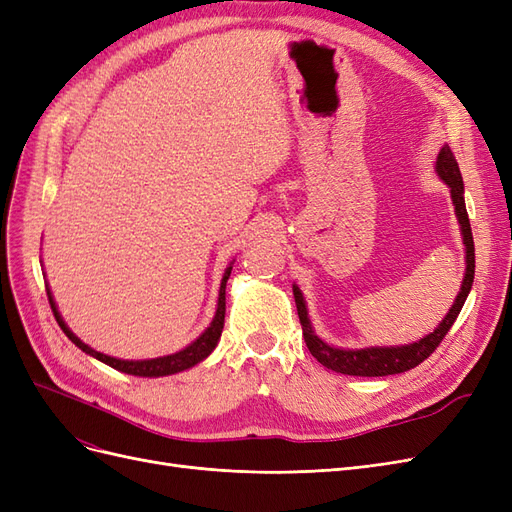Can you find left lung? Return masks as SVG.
I'll return each mask as SVG.
<instances>
[{
    "label": "left lung",
    "mask_w": 512,
    "mask_h": 512,
    "mask_svg": "<svg viewBox=\"0 0 512 512\" xmlns=\"http://www.w3.org/2000/svg\"><path fill=\"white\" fill-rule=\"evenodd\" d=\"M436 173L448 185V188H451V198H453L455 213H457V220L461 226L463 245H466V275H463L461 290L457 294L453 307L448 309V314L438 324V329H433V333L425 335L423 339H418V342H414V344L391 346V348L389 346H374V348H361V350H346V348L329 346L327 342H322V339L316 335L312 322H309V316H307L303 292L299 290V286H292L294 303H297L305 344H307L309 352H312L314 359L327 369H333V371H337V374L367 376V378L401 374V371H408L416 365H421L427 356L442 344L446 333L451 331L453 322L457 320L463 303H466L472 282H474V239H472V228H470L468 211H466V198H463L461 170H459V164L448 145H444L438 153Z\"/></svg>",
    "instance_id": "left-lung-1"
}]
</instances>
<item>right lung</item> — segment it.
Instances as JSON below:
<instances>
[{
    "label": "right lung",
    "mask_w": 512,
    "mask_h": 512,
    "mask_svg": "<svg viewBox=\"0 0 512 512\" xmlns=\"http://www.w3.org/2000/svg\"><path fill=\"white\" fill-rule=\"evenodd\" d=\"M230 271L232 267H228L224 271V277H222V284H220V297H218V309H215V316L211 320L209 327L205 329V333L200 335L198 339H194V342L190 346H185L183 350L175 352V354H166V356H158V359H145V361H123V359H115V356H108V354H102L94 348H89L85 342H81L79 337H76L70 329L68 324L64 322V318H61V314L57 312V305L53 301V294L51 290L46 288V294H49V303H51V309L55 314V320L61 327V331H64L68 335L70 342L74 346H79L85 354L94 356V359L106 363L108 367H113L117 371H123V374H130V376H141V378H160V376H170V374H179V371L183 369H190L194 367L196 363L205 361L207 356L213 352V348L218 346L220 342V335H222V329H224V314H226V282L230 277Z\"/></svg>",
    "instance_id": "1"
}]
</instances>
